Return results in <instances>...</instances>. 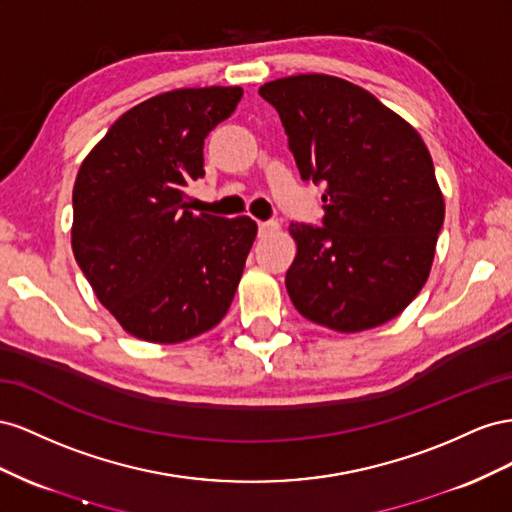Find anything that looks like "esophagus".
<instances>
[{
    "label": "esophagus",
    "instance_id": "34e87169",
    "mask_svg": "<svg viewBox=\"0 0 512 512\" xmlns=\"http://www.w3.org/2000/svg\"><path fill=\"white\" fill-rule=\"evenodd\" d=\"M257 227H259V236H268V233H274L276 229H279V223H276V221H261Z\"/></svg>",
    "mask_w": 512,
    "mask_h": 512
}]
</instances>
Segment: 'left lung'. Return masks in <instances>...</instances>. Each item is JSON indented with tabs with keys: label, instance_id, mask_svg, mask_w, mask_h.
Masks as SVG:
<instances>
[{
	"label": "left lung",
	"instance_id": "1",
	"mask_svg": "<svg viewBox=\"0 0 512 512\" xmlns=\"http://www.w3.org/2000/svg\"><path fill=\"white\" fill-rule=\"evenodd\" d=\"M279 111L302 180L324 184L321 225L291 223L287 294L315 324L360 332L397 317L425 285L444 197L425 141L362 87L298 75L259 87Z\"/></svg>",
	"mask_w": 512,
	"mask_h": 512
}]
</instances>
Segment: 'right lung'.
<instances>
[{
  "mask_svg": "<svg viewBox=\"0 0 512 512\" xmlns=\"http://www.w3.org/2000/svg\"><path fill=\"white\" fill-rule=\"evenodd\" d=\"M242 87H188L126 111L87 154L72 188V253L126 332L182 343L229 311L257 225L186 208L203 141Z\"/></svg>",
  "mask_w": 512,
  "mask_h": 512,
  "instance_id": "add662e5",
  "label": "right lung"
}]
</instances>
